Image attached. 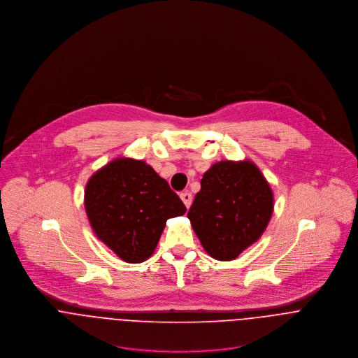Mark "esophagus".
<instances>
[{
  "label": "esophagus",
  "instance_id": "esophagus-1",
  "mask_svg": "<svg viewBox=\"0 0 358 358\" xmlns=\"http://www.w3.org/2000/svg\"><path fill=\"white\" fill-rule=\"evenodd\" d=\"M180 199H182V201H183L185 205H186V208H190L192 201H193V196H192V193H189V192H183V193H180Z\"/></svg>",
  "mask_w": 358,
  "mask_h": 358
}]
</instances>
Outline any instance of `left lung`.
<instances>
[{
	"mask_svg": "<svg viewBox=\"0 0 358 358\" xmlns=\"http://www.w3.org/2000/svg\"><path fill=\"white\" fill-rule=\"evenodd\" d=\"M273 213V192L251 161H220L201 179L187 217L205 251L233 260L263 234Z\"/></svg>",
	"mask_w": 358,
	"mask_h": 358,
	"instance_id": "left-lung-1",
	"label": "left lung"
}]
</instances>
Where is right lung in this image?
Here are the masks:
<instances>
[{
  "instance_id": "right-lung-1",
  "label": "right lung",
  "mask_w": 358,
  "mask_h": 358,
  "mask_svg": "<svg viewBox=\"0 0 358 358\" xmlns=\"http://www.w3.org/2000/svg\"><path fill=\"white\" fill-rule=\"evenodd\" d=\"M84 203L98 238L128 263L153 255L166 220L186 212L168 182L132 158H117L95 172Z\"/></svg>"
}]
</instances>
